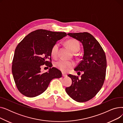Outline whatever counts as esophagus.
Returning a JSON list of instances; mask_svg holds the SVG:
<instances>
[{
  "label": "esophagus",
  "instance_id": "34e87169",
  "mask_svg": "<svg viewBox=\"0 0 123 123\" xmlns=\"http://www.w3.org/2000/svg\"><path fill=\"white\" fill-rule=\"evenodd\" d=\"M62 76H63V77H67V75L66 73L63 72V73H62Z\"/></svg>",
  "mask_w": 123,
  "mask_h": 123
}]
</instances>
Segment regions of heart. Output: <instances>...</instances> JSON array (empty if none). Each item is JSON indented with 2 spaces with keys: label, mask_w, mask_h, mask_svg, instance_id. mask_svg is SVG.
Listing matches in <instances>:
<instances>
[{
  "label": "heart",
  "mask_w": 123,
  "mask_h": 123,
  "mask_svg": "<svg viewBox=\"0 0 123 123\" xmlns=\"http://www.w3.org/2000/svg\"><path fill=\"white\" fill-rule=\"evenodd\" d=\"M67 44L69 49L73 53H76L80 49L79 42L76 40L71 39L67 42ZM59 44H55L52 47L51 54L53 57H56L58 54ZM55 66L64 72H67L74 66V63L73 62L66 61L63 59H60L55 63Z\"/></svg>",
  "instance_id": "b5f03b06"
}]
</instances>
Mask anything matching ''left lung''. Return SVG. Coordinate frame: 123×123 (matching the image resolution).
Listing matches in <instances>:
<instances>
[{"label":"left lung","instance_id":"8db88e82","mask_svg":"<svg viewBox=\"0 0 123 123\" xmlns=\"http://www.w3.org/2000/svg\"><path fill=\"white\" fill-rule=\"evenodd\" d=\"M67 35L83 45L82 60L74 70L78 73L83 71V74L80 79L78 76L68 75L72 80V85L65 90L74 100L85 102L95 97L104 84L107 68L106 55L100 43L90 33H69Z\"/></svg>","mask_w":123,"mask_h":123}]
</instances>
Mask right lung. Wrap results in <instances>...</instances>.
Listing matches in <instances>:
<instances>
[{
	"instance_id": "obj_1",
	"label": "right lung",
	"mask_w": 123,
	"mask_h": 123,
	"mask_svg": "<svg viewBox=\"0 0 123 123\" xmlns=\"http://www.w3.org/2000/svg\"><path fill=\"white\" fill-rule=\"evenodd\" d=\"M67 36L65 32L38 29L26 36L17 46L12 61V72L16 86L23 95L34 97L43 93L51 81L60 78L62 73L52 67L51 50L58 40ZM50 59V62L47 60ZM44 64L50 68L42 73Z\"/></svg>"
}]
</instances>
